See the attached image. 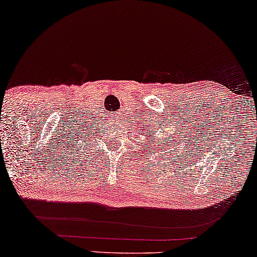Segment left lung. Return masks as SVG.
Returning <instances> with one entry per match:
<instances>
[{
    "mask_svg": "<svg viewBox=\"0 0 257 257\" xmlns=\"http://www.w3.org/2000/svg\"><path fill=\"white\" fill-rule=\"evenodd\" d=\"M147 130H149V128H147ZM149 131L152 132V131H151V130H149ZM152 133H153V136H150V135L146 136V140H147V142H149V139H151V140H152V144H153V143H157V144H156V149H154V150H157V151H158V150H161V151H163V152L167 153V149H170L171 145H172L170 140L167 139V142H170V143L166 144V143H164V142H165L164 139H166V138L156 139V133H154V132H152ZM153 146H154V145H152V147H153ZM145 150H149V147H145Z\"/></svg>",
    "mask_w": 257,
    "mask_h": 257,
    "instance_id": "1",
    "label": "left lung"
}]
</instances>
